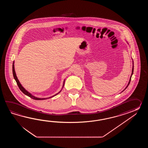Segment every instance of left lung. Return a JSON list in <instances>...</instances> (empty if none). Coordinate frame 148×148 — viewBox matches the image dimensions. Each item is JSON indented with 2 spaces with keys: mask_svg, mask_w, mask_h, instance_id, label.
Returning <instances> with one entry per match:
<instances>
[{
  "mask_svg": "<svg viewBox=\"0 0 148 148\" xmlns=\"http://www.w3.org/2000/svg\"><path fill=\"white\" fill-rule=\"evenodd\" d=\"M133 70H134V66H133V69H132V74H131V77H130V81H129V84H128V85L126 86V88H127V87H128V86H129V84H130V82H131V77H132V75H133ZM125 88V89H126Z\"/></svg>",
  "mask_w": 148,
  "mask_h": 148,
  "instance_id": "8db88e82",
  "label": "left lung"
}]
</instances>
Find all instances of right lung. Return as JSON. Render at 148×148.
<instances>
[{"mask_svg":"<svg viewBox=\"0 0 148 148\" xmlns=\"http://www.w3.org/2000/svg\"><path fill=\"white\" fill-rule=\"evenodd\" d=\"M14 62H13V74L14 78L15 79V80H16V83H17V84L18 85L19 89H20L21 91H22L23 92L24 94L27 95V96H28V97H29L33 99H35V100H44V99H47V98H50L52 97H53L54 96L57 95L58 94V93L57 94L55 95H54V96H52V97H50L49 98H39L35 97L34 96H33V95H32L29 92H28V91H27V90H26L25 89L23 88V87H22V86L21 85V84H20L19 80H18L17 77V76H16V73H15V69H14ZM64 83H63V86H64Z\"/></svg>","mask_w":148,"mask_h":148,"instance_id":"obj_1","label":"right lung"}]
</instances>
